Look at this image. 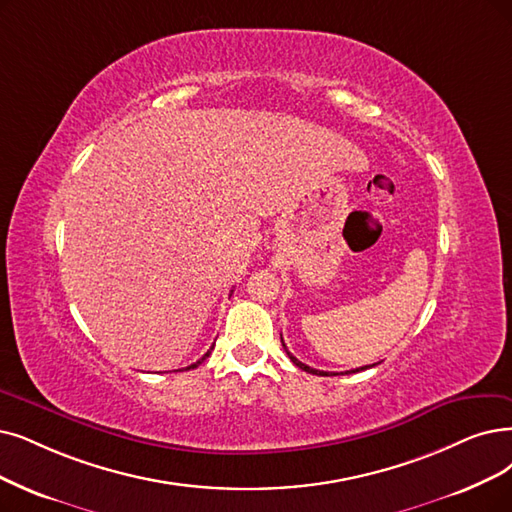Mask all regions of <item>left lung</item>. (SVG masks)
<instances>
[{"label":"left lung","mask_w":512,"mask_h":512,"mask_svg":"<svg viewBox=\"0 0 512 512\" xmlns=\"http://www.w3.org/2000/svg\"><path fill=\"white\" fill-rule=\"evenodd\" d=\"M281 344H283V349H285V342H283V338H281ZM285 353H288V357L294 361V365H298L300 370H304V372H309V374H317V376H332L330 372H319V370H315V367H309L306 363H302V361H298L288 349H285ZM376 365V363H374ZM367 367H372V365H365V367H357V370H351V372H346V374H355V372H361V370H367ZM334 376H338V374H334Z\"/></svg>","instance_id":"left-lung-1"}]
</instances>
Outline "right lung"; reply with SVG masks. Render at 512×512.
<instances>
[{
	"mask_svg": "<svg viewBox=\"0 0 512 512\" xmlns=\"http://www.w3.org/2000/svg\"><path fill=\"white\" fill-rule=\"evenodd\" d=\"M212 349H214V346H212ZM212 349H210V351H208V353H206V355H203V357H201V359H199V361H197V363H193V365H189V367H187V370H191V367H197V365H199V363H201V361H203V359H206V357H210V353H212Z\"/></svg>",
	"mask_w": 512,
	"mask_h": 512,
	"instance_id": "obj_1",
	"label": "right lung"
}]
</instances>
